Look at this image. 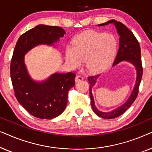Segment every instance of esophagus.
<instances>
[{
	"label": "esophagus",
	"mask_w": 152,
	"mask_h": 152,
	"mask_svg": "<svg viewBox=\"0 0 152 152\" xmlns=\"http://www.w3.org/2000/svg\"><path fill=\"white\" fill-rule=\"evenodd\" d=\"M83 80H84V77H83L82 76L77 75L75 77V82H80V81H82Z\"/></svg>",
	"instance_id": "esophagus-1"
}]
</instances>
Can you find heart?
Here are the masks:
<instances>
[{
	"mask_svg": "<svg viewBox=\"0 0 152 152\" xmlns=\"http://www.w3.org/2000/svg\"><path fill=\"white\" fill-rule=\"evenodd\" d=\"M117 41L112 34L88 31L73 39L72 46L65 51L66 61L72 68H77L82 61L88 70L99 72L107 67L115 57Z\"/></svg>",
	"mask_w": 152,
	"mask_h": 152,
	"instance_id": "heart-1",
	"label": "heart"
}]
</instances>
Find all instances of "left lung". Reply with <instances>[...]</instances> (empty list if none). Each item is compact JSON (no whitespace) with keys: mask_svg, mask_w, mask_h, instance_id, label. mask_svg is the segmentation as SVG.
I'll use <instances>...</instances> for the list:
<instances>
[{"mask_svg":"<svg viewBox=\"0 0 152 152\" xmlns=\"http://www.w3.org/2000/svg\"><path fill=\"white\" fill-rule=\"evenodd\" d=\"M109 24H113L115 26L120 36L119 50L118 51L115 59L114 60L113 66H115L116 64H119L120 62L122 61H129L134 66L137 72L136 84H135L134 90H133L132 94L130 95L127 101L124 104L118 107L117 109L108 112L101 111L97 109V107L95 105L94 98H93L92 94V88L93 86H95L97 77H99V75L90 76L88 77V80L90 83L89 94H90L91 104L93 111L100 118H106V119H113V118L119 117L122 113H124L136 99L137 96H138L139 86H140L142 76V61H141L140 44H139V42L132 31L129 30L123 23L114 19L110 20L104 23L99 24L98 26H107Z\"/></svg>","mask_w":152,"mask_h":152,"instance_id":"left-lung-1","label":"left lung"}]
</instances>
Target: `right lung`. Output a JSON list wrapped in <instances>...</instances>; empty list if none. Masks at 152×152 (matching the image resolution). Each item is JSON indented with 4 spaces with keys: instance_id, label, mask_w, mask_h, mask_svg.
<instances>
[{
    "instance_id": "obj_1",
    "label": "right lung",
    "mask_w": 152,
    "mask_h": 152,
    "mask_svg": "<svg viewBox=\"0 0 152 152\" xmlns=\"http://www.w3.org/2000/svg\"><path fill=\"white\" fill-rule=\"evenodd\" d=\"M66 34L60 27L39 25L19 37L10 65L12 86L18 102L34 117L53 119L66 109L68 93L75 86V74L54 73L46 80L36 82L29 75L24 62L28 51L39 45H53Z\"/></svg>"
}]
</instances>
